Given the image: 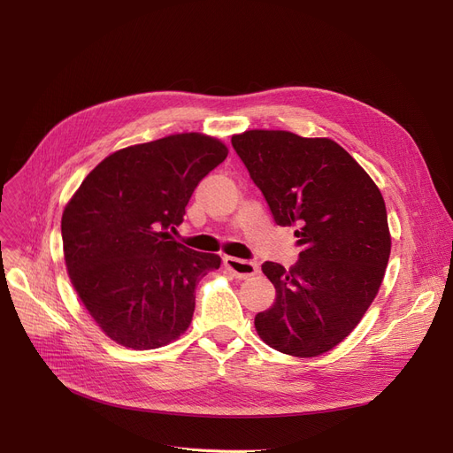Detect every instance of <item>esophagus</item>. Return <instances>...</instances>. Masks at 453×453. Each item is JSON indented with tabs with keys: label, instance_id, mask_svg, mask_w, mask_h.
<instances>
[{
	"label": "esophagus",
	"instance_id": "esophagus-1",
	"mask_svg": "<svg viewBox=\"0 0 453 453\" xmlns=\"http://www.w3.org/2000/svg\"><path fill=\"white\" fill-rule=\"evenodd\" d=\"M224 266L236 277V279H248L258 272L257 263L253 260H244L236 257H224Z\"/></svg>",
	"mask_w": 453,
	"mask_h": 453
}]
</instances>
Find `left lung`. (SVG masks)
I'll use <instances>...</instances> for the list:
<instances>
[{"instance_id": "1", "label": "left lung", "mask_w": 453, "mask_h": 453, "mask_svg": "<svg viewBox=\"0 0 453 453\" xmlns=\"http://www.w3.org/2000/svg\"><path fill=\"white\" fill-rule=\"evenodd\" d=\"M277 226H297L299 260L263 265L275 303L255 316L272 349L312 358L343 342L382 284L391 253L382 195L338 142L284 130L233 135Z\"/></svg>"}]
</instances>
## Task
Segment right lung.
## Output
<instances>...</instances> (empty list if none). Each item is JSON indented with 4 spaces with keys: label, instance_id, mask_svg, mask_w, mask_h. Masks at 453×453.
Segmentation results:
<instances>
[{
    "label": "right lung",
    "instance_id": "add662e5",
    "mask_svg": "<svg viewBox=\"0 0 453 453\" xmlns=\"http://www.w3.org/2000/svg\"><path fill=\"white\" fill-rule=\"evenodd\" d=\"M227 156L203 134H178L108 156L62 214L67 273L89 316L135 350L157 349L187 330L198 282L220 257L180 244L196 185Z\"/></svg>",
    "mask_w": 453,
    "mask_h": 453
}]
</instances>
